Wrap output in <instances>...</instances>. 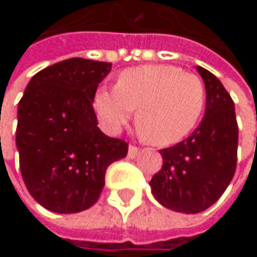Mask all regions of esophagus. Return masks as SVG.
<instances>
[{
	"label": "esophagus",
	"instance_id": "esophagus-1",
	"mask_svg": "<svg viewBox=\"0 0 257 257\" xmlns=\"http://www.w3.org/2000/svg\"><path fill=\"white\" fill-rule=\"evenodd\" d=\"M138 152H140V149H138V147H135V146H129L128 156L129 158H135V156L138 155Z\"/></svg>",
	"mask_w": 257,
	"mask_h": 257
}]
</instances>
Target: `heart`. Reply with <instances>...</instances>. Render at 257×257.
<instances>
[{
    "label": "heart",
    "mask_w": 257,
    "mask_h": 257,
    "mask_svg": "<svg viewBox=\"0 0 257 257\" xmlns=\"http://www.w3.org/2000/svg\"><path fill=\"white\" fill-rule=\"evenodd\" d=\"M205 107L201 77L173 65H143L123 70L116 87H99L93 108L102 128L119 132L137 108V125L153 144L167 146L196 126Z\"/></svg>",
    "instance_id": "obj_1"
}]
</instances>
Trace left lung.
Listing matches in <instances>:
<instances>
[{
    "instance_id": "left-lung-1",
    "label": "left lung",
    "mask_w": 257,
    "mask_h": 257,
    "mask_svg": "<svg viewBox=\"0 0 257 257\" xmlns=\"http://www.w3.org/2000/svg\"><path fill=\"white\" fill-rule=\"evenodd\" d=\"M204 80L205 116L186 140L162 149V168L150 180L164 207L195 214L211 207L226 190L236 170L238 123L231 95L220 80L196 67Z\"/></svg>"
}]
</instances>
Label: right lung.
I'll return each instance as SVG.
<instances>
[{
  "instance_id": "add662e5",
  "label": "right lung",
  "mask_w": 257,
  "mask_h": 257,
  "mask_svg": "<svg viewBox=\"0 0 257 257\" xmlns=\"http://www.w3.org/2000/svg\"><path fill=\"white\" fill-rule=\"evenodd\" d=\"M111 71L110 62L71 58L37 73L18 107L16 146L31 196L53 213L92 207L110 164L128 143L98 128L93 96Z\"/></svg>"
}]
</instances>
